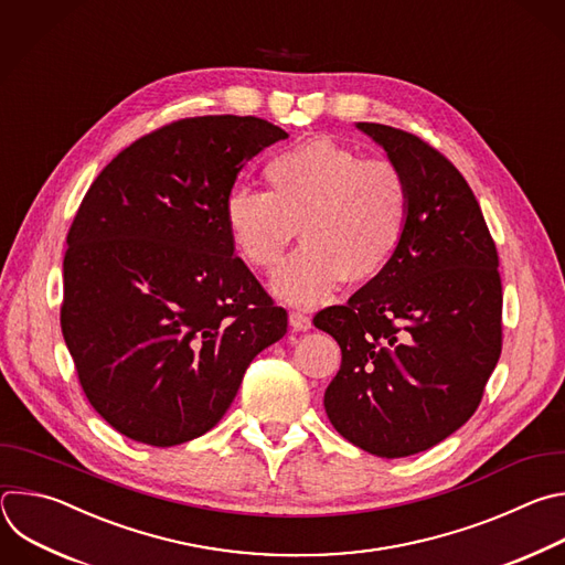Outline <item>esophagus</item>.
Listing matches in <instances>:
<instances>
[{
	"label": "esophagus",
	"mask_w": 565,
	"mask_h": 565,
	"mask_svg": "<svg viewBox=\"0 0 565 565\" xmlns=\"http://www.w3.org/2000/svg\"><path fill=\"white\" fill-rule=\"evenodd\" d=\"M289 324L296 331H307V329H311V318L305 311H291L289 313Z\"/></svg>",
	"instance_id": "1"
}]
</instances>
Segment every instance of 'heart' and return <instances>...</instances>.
Instances as JSON below:
<instances>
[{"label":"heart","instance_id":"obj_1","mask_svg":"<svg viewBox=\"0 0 565 565\" xmlns=\"http://www.w3.org/2000/svg\"><path fill=\"white\" fill-rule=\"evenodd\" d=\"M267 191L236 186L224 224L238 256L274 271L298 236L305 247L274 276L271 289L294 305L329 300L338 287L365 285L394 260L407 234L412 189L398 164L311 138L265 167Z\"/></svg>","mask_w":565,"mask_h":565}]
</instances>
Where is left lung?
Wrapping results in <instances>:
<instances>
[{"label":"left lung","instance_id":"1","mask_svg":"<svg viewBox=\"0 0 565 565\" xmlns=\"http://www.w3.org/2000/svg\"><path fill=\"white\" fill-rule=\"evenodd\" d=\"M356 127L407 175L412 211L387 269L313 316L343 354L324 412L365 452L401 459L457 431L483 398L501 356L499 256L452 162L407 131Z\"/></svg>","mask_w":565,"mask_h":565}]
</instances>
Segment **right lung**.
Here are the masks:
<instances>
[{"instance_id": "1", "label": "right lung", "mask_w": 565, "mask_h": 565, "mask_svg": "<svg viewBox=\"0 0 565 565\" xmlns=\"http://www.w3.org/2000/svg\"><path fill=\"white\" fill-rule=\"evenodd\" d=\"M287 134L260 118L171 122L113 158L68 230L62 333L93 409L120 434L171 447L209 431L249 363L285 335L234 256L224 198Z\"/></svg>"}]
</instances>
